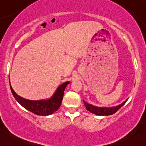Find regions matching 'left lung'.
I'll use <instances>...</instances> for the list:
<instances>
[{"mask_svg": "<svg viewBox=\"0 0 146 146\" xmlns=\"http://www.w3.org/2000/svg\"><path fill=\"white\" fill-rule=\"evenodd\" d=\"M127 101V99L124 101V102H123L121 104L119 105V106H116V107L112 108H99L92 106V105L91 104H88V103L86 102V101H83V102H84V105L86 106V109L88 110V111H90V112L96 114V115L108 116L111 115V114H114L116 112H117V111L125 104Z\"/></svg>", "mask_w": 146, "mask_h": 146, "instance_id": "left-lung-1", "label": "left lung"}]
</instances>
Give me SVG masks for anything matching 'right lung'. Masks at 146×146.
<instances>
[{
  "instance_id": "add662e5",
  "label": "right lung",
  "mask_w": 146,
  "mask_h": 146,
  "mask_svg": "<svg viewBox=\"0 0 146 146\" xmlns=\"http://www.w3.org/2000/svg\"><path fill=\"white\" fill-rule=\"evenodd\" d=\"M69 83H70L69 81L65 82L58 87L54 94L50 99L42 100V101H30V100L23 99L18 96L15 92L13 90L10 83L9 85L13 96L23 107L36 115L47 116L52 114L59 108L63 100L65 89Z\"/></svg>"
}]
</instances>
